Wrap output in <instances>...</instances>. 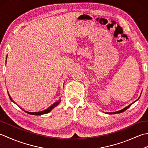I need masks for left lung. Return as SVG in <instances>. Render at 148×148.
Segmentation results:
<instances>
[{"mask_svg":"<svg viewBox=\"0 0 148 148\" xmlns=\"http://www.w3.org/2000/svg\"><path fill=\"white\" fill-rule=\"evenodd\" d=\"M132 103H131V104H130L129 106H127L126 108H123V109H121V110H120V111H116V112H107V114H117V113H120V112H123V111H126V110L127 109H128L130 108V107L131 106V105L132 104Z\"/></svg>","mask_w":148,"mask_h":148,"instance_id":"left-lung-1","label":"left lung"}]
</instances>
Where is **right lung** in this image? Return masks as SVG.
<instances>
[{
	"instance_id": "add662e5",
	"label": "right lung",
	"mask_w": 148,
	"mask_h": 148,
	"mask_svg": "<svg viewBox=\"0 0 148 148\" xmlns=\"http://www.w3.org/2000/svg\"><path fill=\"white\" fill-rule=\"evenodd\" d=\"M6 59H7V57H6ZM9 98H10V99L11 100V101H13V100H12V99L11 98V97L9 95ZM61 100H59L58 101L55 102L54 103H53V105H51L50 107H49V108L48 109H46L45 110H44V111H38V112H29V111H25V112H26L27 113H28V114H32V115H42V114H47V113L49 112L50 111H51V110L55 108L56 106H57L60 102Z\"/></svg>"
}]
</instances>
